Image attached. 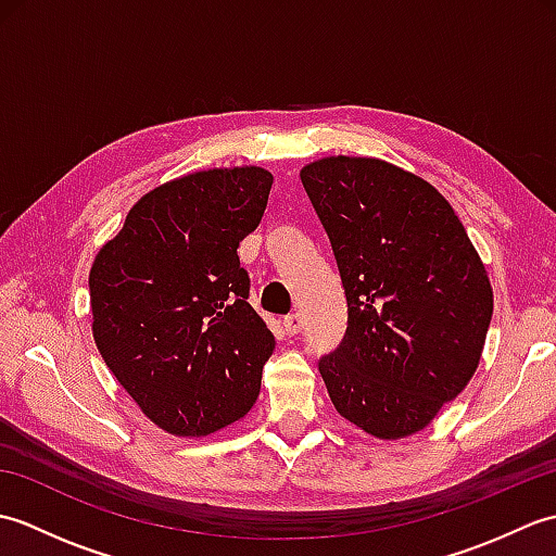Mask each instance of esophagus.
I'll use <instances>...</instances> for the list:
<instances>
[{"label":"esophagus","instance_id":"1","mask_svg":"<svg viewBox=\"0 0 556 556\" xmlns=\"http://www.w3.org/2000/svg\"><path fill=\"white\" fill-rule=\"evenodd\" d=\"M285 327H287V332H289V334H299V332H301V327H303L301 315H299V313H291V315H287V317H285Z\"/></svg>","mask_w":556,"mask_h":556}]
</instances>
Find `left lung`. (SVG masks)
Here are the masks:
<instances>
[{
  "mask_svg": "<svg viewBox=\"0 0 556 556\" xmlns=\"http://www.w3.org/2000/svg\"><path fill=\"white\" fill-rule=\"evenodd\" d=\"M332 243L349 327L320 375L339 416L380 440L420 432L473 377L492 320L485 265L446 198L375 157L301 169Z\"/></svg>",
  "mask_w": 556,
  "mask_h": 556,
  "instance_id": "1",
  "label": "left lung"
}]
</instances>
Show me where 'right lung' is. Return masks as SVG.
<instances>
[{
    "label": "right lung",
    "instance_id": "add662e5",
    "mask_svg": "<svg viewBox=\"0 0 556 556\" xmlns=\"http://www.w3.org/2000/svg\"><path fill=\"white\" fill-rule=\"evenodd\" d=\"M271 174L207 169L152 188L90 267L92 337L140 410L176 437L241 420L275 351L248 303L239 243L257 229Z\"/></svg>",
    "mask_w": 556,
    "mask_h": 556
}]
</instances>
